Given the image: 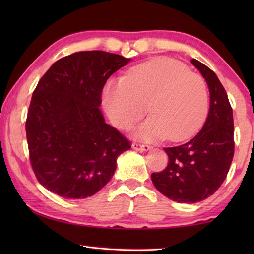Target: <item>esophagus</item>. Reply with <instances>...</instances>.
Listing matches in <instances>:
<instances>
[{
  "instance_id": "34e87169",
  "label": "esophagus",
  "mask_w": 254,
  "mask_h": 254,
  "mask_svg": "<svg viewBox=\"0 0 254 254\" xmlns=\"http://www.w3.org/2000/svg\"><path fill=\"white\" fill-rule=\"evenodd\" d=\"M132 148L136 150V151H149V150L152 149L151 147H150V145L141 144V143H136V142L132 144Z\"/></svg>"
}]
</instances>
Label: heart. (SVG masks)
<instances>
[{
	"label": "heart",
	"instance_id": "b5f03b06",
	"mask_svg": "<svg viewBox=\"0 0 254 254\" xmlns=\"http://www.w3.org/2000/svg\"><path fill=\"white\" fill-rule=\"evenodd\" d=\"M102 100L111 122L122 130L142 118L147 104L151 117L136 131L144 140H186L198 131L208 111L205 80L168 57L133 67L122 79H109Z\"/></svg>",
	"mask_w": 254,
	"mask_h": 254
}]
</instances>
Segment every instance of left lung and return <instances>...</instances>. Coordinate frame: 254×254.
<instances>
[{
    "label": "left lung",
    "mask_w": 254,
    "mask_h": 254,
    "mask_svg": "<svg viewBox=\"0 0 254 254\" xmlns=\"http://www.w3.org/2000/svg\"><path fill=\"white\" fill-rule=\"evenodd\" d=\"M208 86L209 111L201 130L190 141L165 148L169 162L151 175L162 195L177 203H197L220 188L234 156V123L229 97L216 74L196 59L190 60Z\"/></svg>",
    "instance_id": "obj_1"
}]
</instances>
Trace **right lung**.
I'll return each mask as SVG.
<instances>
[{
	"mask_svg": "<svg viewBox=\"0 0 254 254\" xmlns=\"http://www.w3.org/2000/svg\"><path fill=\"white\" fill-rule=\"evenodd\" d=\"M131 59L105 51H79L56 62L32 94L25 131L34 175L64 198L91 197L131 148L105 123L101 96L106 80Z\"/></svg>",
	"mask_w": 254,
	"mask_h": 254,
	"instance_id": "right-lung-1",
	"label": "right lung"
}]
</instances>
